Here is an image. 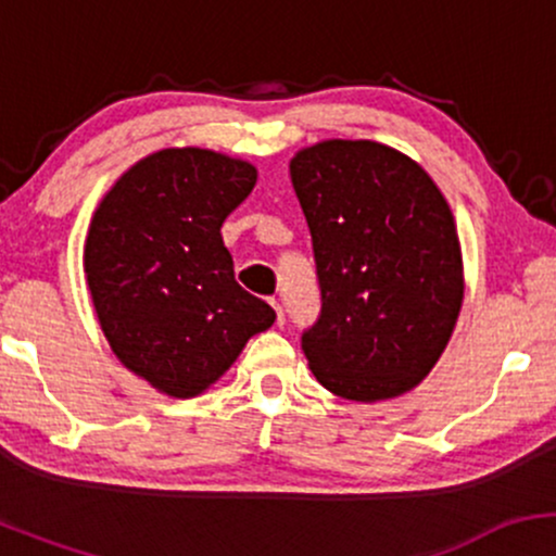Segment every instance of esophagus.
<instances>
[{"instance_id":"obj_1","label":"esophagus","mask_w":556,"mask_h":556,"mask_svg":"<svg viewBox=\"0 0 556 556\" xmlns=\"http://www.w3.org/2000/svg\"><path fill=\"white\" fill-rule=\"evenodd\" d=\"M271 308L277 311V324H279V327H282V324H285V311H282V303H279L277 298H271Z\"/></svg>"}]
</instances>
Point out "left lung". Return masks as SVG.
<instances>
[{
	"label": "left lung",
	"instance_id": "8db88e82",
	"mask_svg": "<svg viewBox=\"0 0 556 556\" xmlns=\"http://www.w3.org/2000/svg\"><path fill=\"white\" fill-rule=\"evenodd\" d=\"M290 177L321 290L300 337L311 371L337 397H397L431 371L460 314L450 206L413 159L374 140L303 149Z\"/></svg>",
	"mask_w": 556,
	"mask_h": 556
}]
</instances>
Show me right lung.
<instances>
[{
    "label": "right lung",
    "mask_w": 556,
    "mask_h": 556,
    "mask_svg": "<svg viewBox=\"0 0 556 556\" xmlns=\"http://www.w3.org/2000/svg\"><path fill=\"white\" fill-rule=\"evenodd\" d=\"M256 185V167L203 149L140 159L96 208L88 287L114 355L172 397H195L274 324L235 282L222 225Z\"/></svg>",
    "instance_id": "1"
}]
</instances>
